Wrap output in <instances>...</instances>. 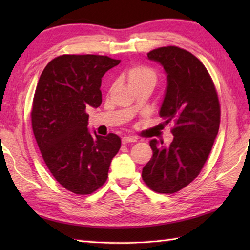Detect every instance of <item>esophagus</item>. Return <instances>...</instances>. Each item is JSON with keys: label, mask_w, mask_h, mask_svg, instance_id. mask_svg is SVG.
Instances as JSON below:
<instances>
[{"label": "esophagus", "mask_w": 250, "mask_h": 250, "mask_svg": "<svg viewBox=\"0 0 250 250\" xmlns=\"http://www.w3.org/2000/svg\"><path fill=\"white\" fill-rule=\"evenodd\" d=\"M122 145H126V143H131V142H137V138L134 137H124L121 139Z\"/></svg>", "instance_id": "obj_1"}]
</instances>
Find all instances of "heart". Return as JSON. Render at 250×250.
I'll return each mask as SVG.
<instances>
[{
	"label": "heart",
	"mask_w": 250,
	"mask_h": 250,
	"mask_svg": "<svg viewBox=\"0 0 250 250\" xmlns=\"http://www.w3.org/2000/svg\"><path fill=\"white\" fill-rule=\"evenodd\" d=\"M126 77H128L131 86H134V84L146 82V80H153V82H155L156 75L149 67L143 65H134L130 67L128 71H126Z\"/></svg>",
	"instance_id": "b5f03b06"
}]
</instances>
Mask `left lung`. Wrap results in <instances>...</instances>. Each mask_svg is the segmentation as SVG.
<instances>
[{"label":"left lung","instance_id":"1","mask_svg":"<svg viewBox=\"0 0 250 250\" xmlns=\"http://www.w3.org/2000/svg\"><path fill=\"white\" fill-rule=\"evenodd\" d=\"M147 58L167 74L159 115L174 125V139L170 146L152 139L153 155L143 167L142 179L154 192L172 194L200 174L217 137L221 109L208 71L193 54L167 46L151 50Z\"/></svg>","mask_w":250,"mask_h":250}]
</instances>
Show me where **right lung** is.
<instances>
[{"instance_id": "right-lung-1", "label": "right lung", "mask_w": 250, "mask_h": 250, "mask_svg": "<svg viewBox=\"0 0 250 250\" xmlns=\"http://www.w3.org/2000/svg\"><path fill=\"white\" fill-rule=\"evenodd\" d=\"M120 61L100 55H62L42 73L31 112L33 132L48 170L79 195L97 191L121 146L117 134L88 129L86 109L101 104V78Z\"/></svg>"}]
</instances>
